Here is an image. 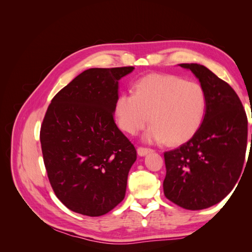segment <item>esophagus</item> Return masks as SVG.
<instances>
[{
  "label": "esophagus",
  "mask_w": 252,
  "mask_h": 252,
  "mask_svg": "<svg viewBox=\"0 0 252 252\" xmlns=\"http://www.w3.org/2000/svg\"><path fill=\"white\" fill-rule=\"evenodd\" d=\"M154 151V149L152 148H148V147H139L138 148V154L139 156L143 157V156H146L147 154H149V152H152Z\"/></svg>",
  "instance_id": "obj_1"
}]
</instances>
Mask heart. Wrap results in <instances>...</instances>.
Wrapping results in <instances>:
<instances>
[{
    "label": "heart",
    "instance_id": "b5f03b06",
    "mask_svg": "<svg viewBox=\"0 0 252 252\" xmlns=\"http://www.w3.org/2000/svg\"><path fill=\"white\" fill-rule=\"evenodd\" d=\"M207 97L200 84L177 75L151 74L135 84L134 94L118 97L116 114L120 127L136 134L154 124L146 140L182 144L199 130L206 112Z\"/></svg>",
    "mask_w": 252,
    "mask_h": 252
}]
</instances>
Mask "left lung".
<instances>
[{
  "instance_id": "left-lung-1",
  "label": "left lung",
  "mask_w": 252,
  "mask_h": 252,
  "mask_svg": "<svg viewBox=\"0 0 252 252\" xmlns=\"http://www.w3.org/2000/svg\"><path fill=\"white\" fill-rule=\"evenodd\" d=\"M201 82L206 112L197 132L180 147L164 152L165 196L180 207L201 210L222 201L242 173L248 121L229 84L200 64H180Z\"/></svg>"
}]
</instances>
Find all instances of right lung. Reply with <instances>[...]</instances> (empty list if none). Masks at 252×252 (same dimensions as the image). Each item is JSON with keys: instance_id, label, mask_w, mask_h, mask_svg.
<instances>
[{"instance_id": "obj_1", "label": "right lung", "mask_w": 252, "mask_h": 252, "mask_svg": "<svg viewBox=\"0 0 252 252\" xmlns=\"http://www.w3.org/2000/svg\"><path fill=\"white\" fill-rule=\"evenodd\" d=\"M132 66L90 68L53 96L40 131L49 183L68 209L100 217L123 201L133 144L113 112L119 80Z\"/></svg>"}]
</instances>
